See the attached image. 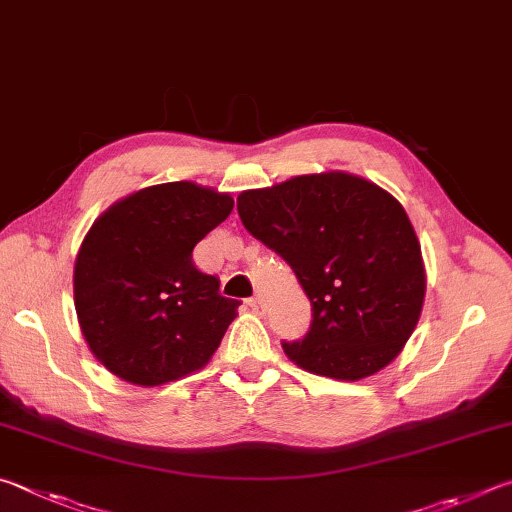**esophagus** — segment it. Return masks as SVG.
Returning a JSON list of instances; mask_svg holds the SVG:
<instances>
[{
    "label": "esophagus",
    "mask_w": 512,
    "mask_h": 512,
    "mask_svg": "<svg viewBox=\"0 0 512 512\" xmlns=\"http://www.w3.org/2000/svg\"><path fill=\"white\" fill-rule=\"evenodd\" d=\"M247 306H249L251 312H256V315H258V312L263 310V301H261V297H251V299L247 301Z\"/></svg>",
    "instance_id": "obj_1"
}]
</instances>
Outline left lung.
I'll list each match as a JSON object with an SVG mask.
<instances>
[{
  "mask_svg": "<svg viewBox=\"0 0 512 512\" xmlns=\"http://www.w3.org/2000/svg\"><path fill=\"white\" fill-rule=\"evenodd\" d=\"M238 215L310 299L308 335L283 344L299 369L357 382L396 360L427 290L420 242L396 197L360 175L326 170L242 191Z\"/></svg>",
  "mask_w": 512,
  "mask_h": 512,
  "instance_id": "8db88e82",
  "label": "left lung"
}]
</instances>
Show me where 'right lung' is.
<instances>
[{
  "label": "right lung",
  "mask_w": 512,
  "mask_h": 512,
  "mask_svg": "<svg viewBox=\"0 0 512 512\" xmlns=\"http://www.w3.org/2000/svg\"><path fill=\"white\" fill-rule=\"evenodd\" d=\"M233 197L195 182L146 186L89 227L74 265V306L89 351L139 387L209 364L240 301L193 265V247L229 218Z\"/></svg>",
  "instance_id": "add662e5"
}]
</instances>
